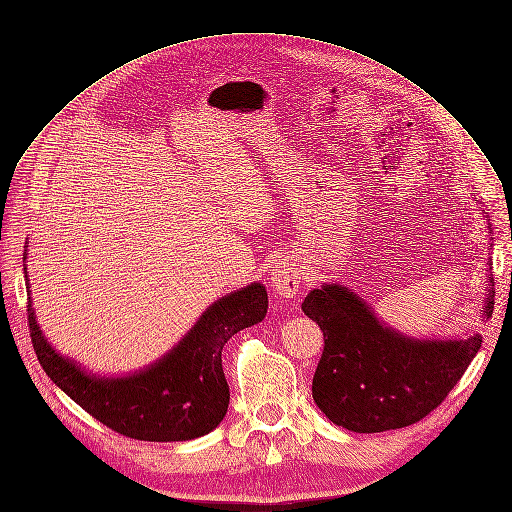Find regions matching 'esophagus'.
I'll list each match as a JSON object with an SVG mask.
<instances>
[{"mask_svg": "<svg viewBox=\"0 0 512 512\" xmlns=\"http://www.w3.org/2000/svg\"><path fill=\"white\" fill-rule=\"evenodd\" d=\"M270 282L280 297H293L301 286V274L293 261L282 259L270 270Z\"/></svg>", "mask_w": 512, "mask_h": 512, "instance_id": "obj_1", "label": "esophagus"}]
</instances>
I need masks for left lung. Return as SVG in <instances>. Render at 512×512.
I'll return each instance as SVG.
<instances>
[{"label":"left lung","mask_w":512,"mask_h":512,"mask_svg":"<svg viewBox=\"0 0 512 512\" xmlns=\"http://www.w3.org/2000/svg\"><path fill=\"white\" fill-rule=\"evenodd\" d=\"M492 286L485 316L494 311ZM303 311L324 332L311 395L328 420L355 433L402 429L425 418L456 387L481 347L479 335L464 341L402 337L339 284L311 291Z\"/></svg>","instance_id":"left-lung-1"}]
</instances>
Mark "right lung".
Wrapping results in <instances>:
<instances>
[{
    "label": "right lung",
    "mask_w": 512,
    "mask_h": 512,
    "mask_svg": "<svg viewBox=\"0 0 512 512\" xmlns=\"http://www.w3.org/2000/svg\"><path fill=\"white\" fill-rule=\"evenodd\" d=\"M27 307L37 360L75 404L125 437L186 441L207 435L224 420L230 387L221 349L238 330L265 318L268 293L255 282L215 301L163 360L123 379H96L64 360L43 339L31 303Z\"/></svg>",
    "instance_id": "obj_1"
}]
</instances>
